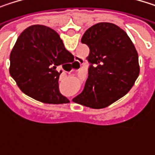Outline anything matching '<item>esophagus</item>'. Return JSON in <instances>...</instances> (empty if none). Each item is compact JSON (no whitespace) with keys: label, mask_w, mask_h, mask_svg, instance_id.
<instances>
[{"label":"esophagus","mask_w":155,"mask_h":155,"mask_svg":"<svg viewBox=\"0 0 155 155\" xmlns=\"http://www.w3.org/2000/svg\"><path fill=\"white\" fill-rule=\"evenodd\" d=\"M78 63H79V62H78ZM79 64H80V63H79Z\"/></svg>","instance_id":"esophagus-1"}]
</instances>
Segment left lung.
<instances>
[{
    "instance_id": "left-lung-1",
    "label": "left lung",
    "mask_w": 155,
    "mask_h": 155,
    "mask_svg": "<svg viewBox=\"0 0 155 155\" xmlns=\"http://www.w3.org/2000/svg\"><path fill=\"white\" fill-rule=\"evenodd\" d=\"M81 43L90 48L91 64L81 93L73 101L103 108L125 96L139 75L138 54L127 34L118 26L100 22L88 28Z\"/></svg>"
}]
</instances>
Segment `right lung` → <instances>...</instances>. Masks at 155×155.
Instances as JSON below:
<instances>
[{"label": "right lung", "instance_id": "1", "mask_svg": "<svg viewBox=\"0 0 155 155\" xmlns=\"http://www.w3.org/2000/svg\"><path fill=\"white\" fill-rule=\"evenodd\" d=\"M74 55L65 49L56 31L32 25L18 38L10 55V74L20 91L48 104L68 103L59 91L61 67Z\"/></svg>", "mask_w": 155, "mask_h": 155}]
</instances>
